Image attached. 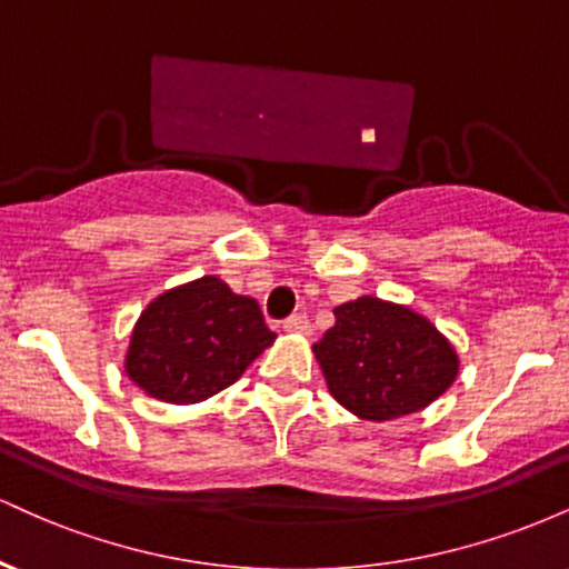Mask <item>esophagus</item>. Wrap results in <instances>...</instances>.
<instances>
[{
	"instance_id": "34e87169",
	"label": "esophagus",
	"mask_w": 569,
	"mask_h": 569,
	"mask_svg": "<svg viewBox=\"0 0 569 569\" xmlns=\"http://www.w3.org/2000/svg\"><path fill=\"white\" fill-rule=\"evenodd\" d=\"M283 329L289 331V335H302V337L312 335L310 318H307V316H291L289 321H283Z\"/></svg>"
}]
</instances>
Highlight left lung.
<instances>
[{
    "label": "left lung",
    "instance_id": "obj_1",
    "mask_svg": "<svg viewBox=\"0 0 569 569\" xmlns=\"http://www.w3.org/2000/svg\"><path fill=\"white\" fill-rule=\"evenodd\" d=\"M335 316L312 352L329 393L361 420L415 415L457 380L455 345L422 312L367 293L335 307Z\"/></svg>",
    "mask_w": 569,
    "mask_h": 569
}]
</instances>
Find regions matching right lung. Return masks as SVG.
Segmentation results:
<instances>
[{"label": "right lung", "mask_w": 569, "mask_h": 569, "mask_svg": "<svg viewBox=\"0 0 569 569\" xmlns=\"http://www.w3.org/2000/svg\"><path fill=\"white\" fill-rule=\"evenodd\" d=\"M276 342L257 299L217 276L162 291L130 331L126 375L166 403H200L230 388Z\"/></svg>", "instance_id": "right-lung-1"}]
</instances>
